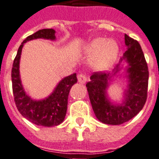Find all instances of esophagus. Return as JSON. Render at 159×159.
<instances>
[{
    "label": "esophagus",
    "instance_id": "esophagus-1",
    "mask_svg": "<svg viewBox=\"0 0 159 159\" xmlns=\"http://www.w3.org/2000/svg\"><path fill=\"white\" fill-rule=\"evenodd\" d=\"M78 81L80 84H85L87 81V76L84 74H80L78 75Z\"/></svg>",
    "mask_w": 159,
    "mask_h": 159
}]
</instances>
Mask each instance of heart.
Segmentation results:
<instances>
[{"label":"heart","mask_w":159,"mask_h":159,"mask_svg":"<svg viewBox=\"0 0 159 159\" xmlns=\"http://www.w3.org/2000/svg\"><path fill=\"white\" fill-rule=\"evenodd\" d=\"M119 48L114 40L96 38L84 47V53L92 58L91 63L95 70H106L114 64L117 58Z\"/></svg>","instance_id":"b5f03b06"}]
</instances>
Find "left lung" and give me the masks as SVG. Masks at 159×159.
<instances>
[{"label": "left lung", "instance_id": "1", "mask_svg": "<svg viewBox=\"0 0 159 159\" xmlns=\"http://www.w3.org/2000/svg\"><path fill=\"white\" fill-rule=\"evenodd\" d=\"M127 47L111 74L95 72L86 84L93 111L98 120L108 125H120L137 116L143 108L148 95V68L140 44L125 34ZM128 64L125 77L128 79L124 100L120 103L112 102L107 95V89L114 77L123 68L121 62Z\"/></svg>", "mask_w": 159, "mask_h": 159}]
</instances>
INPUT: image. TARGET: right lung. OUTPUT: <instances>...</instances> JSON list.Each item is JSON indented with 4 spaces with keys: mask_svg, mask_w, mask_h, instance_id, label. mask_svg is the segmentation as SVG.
Instances as JSON below:
<instances>
[{
    "mask_svg": "<svg viewBox=\"0 0 159 159\" xmlns=\"http://www.w3.org/2000/svg\"><path fill=\"white\" fill-rule=\"evenodd\" d=\"M38 39L55 40V31L52 28L39 30L28 36L21 43L13 62L11 70L13 95L17 110L23 117L38 126L51 127L58 126L64 121L66 116L70 90L77 82V77L75 73L64 78L59 81L50 95L43 100H33L27 95L21 84L19 71L21 49L25 43Z\"/></svg>",
    "mask_w": 159,
    "mask_h": 159,
    "instance_id": "1",
    "label": "right lung"
}]
</instances>
